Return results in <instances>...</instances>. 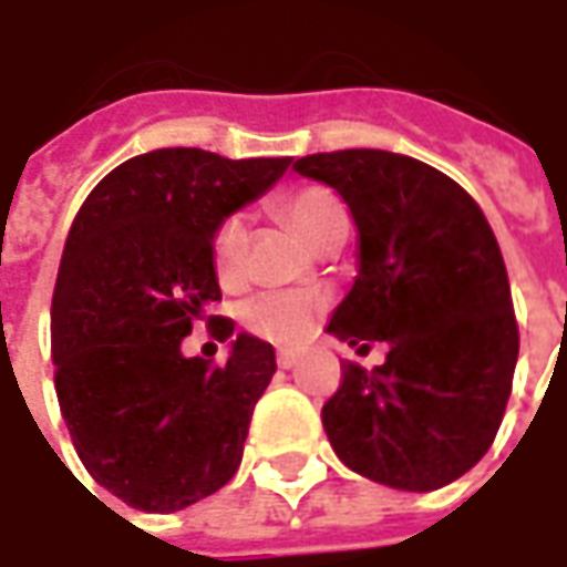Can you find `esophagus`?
<instances>
[{
  "label": "esophagus",
  "mask_w": 567,
  "mask_h": 567,
  "mask_svg": "<svg viewBox=\"0 0 567 567\" xmlns=\"http://www.w3.org/2000/svg\"><path fill=\"white\" fill-rule=\"evenodd\" d=\"M276 364L282 370H291L300 364V355H297V352H279V355H276Z\"/></svg>",
  "instance_id": "esophagus-1"
}]
</instances>
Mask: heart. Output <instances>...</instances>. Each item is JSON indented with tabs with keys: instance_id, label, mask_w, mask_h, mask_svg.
Listing matches in <instances>:
<instances>
[{
	"instance_id": "b5f03b06",
	"label": "heart",
	"mask_w": 567,
	"mask_h": 567,
	"mask_svg": "<svg viewBox=\"0 0 567 567\" xmlns=\"http://www.w3.org/2000/svg\"><path fill=\"white\" fill-rule=\"evenodd\" d=\"M272 212L309 248L331 251L349 236V209L331 187L307 185L272 199ZM248 251V227L239 215L218 224L212 236V267L218 282L234 288L243 279ZM321 300L309 295H260L243 307V324L272 343H300L319 319Z\"/></svg>"
}]
</instances>
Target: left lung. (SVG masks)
Instances as JSON below:
<instances>
[{"label":"left lung","mask_w":567,"mask_h":567,"mask_svg":"<svg viewBox=\"0 0 567 567\" xmlns=\"http://www.w3.org/2000/svg\"><path fill=\"white\" fill-rule=\"evenodd\" d=\"M295 173L333 187L358 227L355 285L328 331L389 346L380 368L343 364L321 410L333 452L382 486H450L498 434L519 355L498 239L464 187L406 154H309Z\"/></svg>","instance_id":"1"}]
</instances>
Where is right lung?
<instances>
[{
	"instance_id": "obj_1",
	"label": "right lung",
	"mask_w": 567,
	"mask_h": 567,
	"mask_svg": "<svg viewBox=\"0 0 567 567\" xmlns=\"http://www.w3.org/2000/svg\"><path fill=\"white\" fill-rule=\"evenodd\" d=\"M288 166L148 151L105 175L72 221L51 303L56 401L93 480L136 511H185L243 462L272 346L236 333L228 364L212 369L181 340L203 318L234 337V321L209 316L221 300L212 236Z\"/></svg>"
}]
</instances>
